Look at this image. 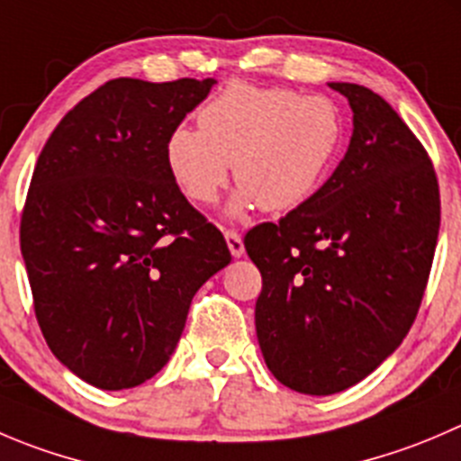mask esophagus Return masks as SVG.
<instances>
[{
    "label": "esophagus",
    "mask_w": 461,
    "mask_h": 461,
    "mask_svg": "<svg viewBox=\"0 0 461 461\" xmlns=\"http://www.w3.org/2000/svg\"><path fill=\"white\" fill-rule=\"evenodd\" d=\"M225 240H227V248H230L231 257H236V258L243 257V254H245V245H243V239H240L239 231L227 230L225 231Z\"/></svg>",
    "instance_id": "1"
}]
</instances>
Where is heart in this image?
Segmentation results:
<instances>
[{
    "label": "heart",
    "instance_id": "b5f03b06",
    "mask_svg": "<svg viewBox=\"0 0 461 461\" xmlns=\"http://www.w3.org/2000/svg\"><path fill=\"white\" fill-rule=\"evenodd\" d=\"M342 140V117L326 96L230 83L198 112V131L173 128L164 146L171 180L194 204L216 203L230 180V213H281L306 203Z\"/></svg>",
    "mask_w": 461,
    "mask_h": 461
}]
</instances>
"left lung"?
<instances>
[{
    "mask_svg": "<svg viewBox=\"0 0 461 461\" xmlns=\"http://www.w3.org/2000/svg\"><path fill=\"white\" fill-rule=\"evenodd\" d=\"M354 112L333 176L279 222L245 236L261 270L257 338L272 376L329 396L367 378L408 335L435 257L439 186L394 107L356 83H329Z\"/></svg>",
    "mask_w": 461,
    "mask_h": 461,
    "instance_id": "obj_1",
    "label": "left lung"
}]
</instances>
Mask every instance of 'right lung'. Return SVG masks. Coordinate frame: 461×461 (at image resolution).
I'll list each match as a JSON object with an SVG mask.
<instances>
[{"instance_id":"right-lung-1","label":"right lung","mask_w":461,"mask_h":461,"mask_svg":"<svg viewBox=\"0 0 461 461\" xmlns=\"http://www.w3.org/2000/svg\"><path fill=\"white\" fill-rule=\"evenodd\" d=\"M213 78H114L69 110L35 164L20 225L38 324L69 372L101 390L153 378L200 285L231 261L164 159Z\"/></svg>"}]
</instances>
